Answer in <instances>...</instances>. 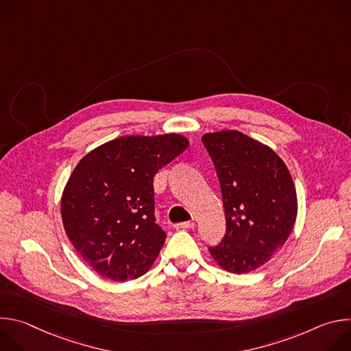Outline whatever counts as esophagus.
I'll return each mask as SVG.
<instances>
[{
  "mask_svg": "<svg viewBox=\"0 0 351 351\" xmlns=\"http://www.w3.org/2000/svg\"><path fill=\"white\" fill-rule=\"evenodd\" d=\"M194 222H180V223H176L175 225V229H190V228H194Z\"/></svg>",
  "mask_w": 351,
  "mask_h": 351,
  "instance_id": "esophagus-1",
  "label": "esophagus"
}]
</instances>
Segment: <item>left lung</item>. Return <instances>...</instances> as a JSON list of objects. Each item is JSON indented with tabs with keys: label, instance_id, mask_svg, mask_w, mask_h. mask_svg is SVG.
Segmentation results:
<instances>
[{
	"label": "left lung",
	"instance_id": "8db88e82",
	"mask_svg": "<svg viewBox=\"0 0 351 351\" xmlns=\"http://www.w3.org/2000/svg\"><path fill=\"white\" fill-rule=\"evenodd\" d=\"M222 193L226 233L213 258L228 272H252L285 244L297 217L290 172L268 145L237 130L203 136Z\"/></svg>",
	"mask_w": 351,
	"mask_h": 351
}]
</instances>
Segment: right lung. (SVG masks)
Masks as SVG:
<instances>
[{"label": "right lung", "mask_w": 351, "mask_h": 351, "mask_svg": "<svg viewBox=\"0 0 351 351\" xmlns=\"http://www.w3.org/2000/svg\"><path fill=\"white\" fill-rule=\"evenodd\" d=\"M187 147L175 133L126 136L94 148L76 165L62 193V222L95 272L126 282L153 265L167 237L156 222L154 176Z\"/></svg>", "instance_id": "1"}]
</instances>
